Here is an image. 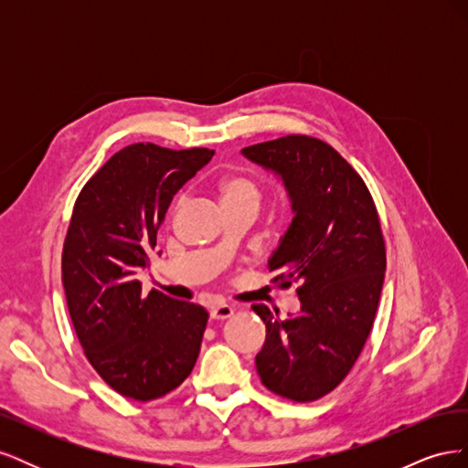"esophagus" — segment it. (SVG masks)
I'll use <instances>...</instances> for the list:
<instances>
[{"mask_svg":"<svg viewBox=\"0 0 468 468\" xmlns=\"http://www.w3.org/2000/svg\"><path fill=\"white\" fill-rule=\"evenodd\" d=\"M234 314V308L229 304H215L210 308V318L212 320H226Z\"/></svg>","mask_w":468,"mask_h":468,"instance_id":"34e87169","label":"esophagus"}]
</instances>
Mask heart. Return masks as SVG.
<instances>
[{
  "label": "heart",
  "mask_w": 468,
  "mask_h": 468,
  "mask_svg": "<svg viewBox=\"0 0 468 468\" xmlns=\"http://www.w3.org/2000/svg\"><path fill=\"white\" fill-rule=\"evenodd\" d=\"M222 207L226 205H256L260 207L261 191L251 179L244 176H229L218 183Z\"/></svg>",
  "instance_id": "1"
}]
</instances>
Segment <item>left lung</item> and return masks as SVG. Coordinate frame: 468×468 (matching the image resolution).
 Segmentation results:
<instances>
[{
	"label": "left lung",
	"instance_id": "obj_1",
	"mask_svg": "<svg viewBox=\"0 0 468 468\" xmlns=\"http://www.w3.org/2000/svg\"><path fill=\"white\" fill-rule=\"evenodd\" d=\"M242 154L289 191L294 217L269 271L281 289L296 282L301 299L285 320L251 306L267 332L258 375L282 399L313 402L347 377L373 330L387 269L378 212L361 176L320 138L287 134Z\"/></svg>",
	"mask_w": 468,
	"mask_h": 468
}]
</instances>
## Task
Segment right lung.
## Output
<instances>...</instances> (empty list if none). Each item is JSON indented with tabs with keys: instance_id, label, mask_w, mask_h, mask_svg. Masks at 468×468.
<instances>
[{
	"instance_id": "1",
	"label": "right lung",
	"mask_w": 468,
	"mask_h": 468,
	"mask_svg": "<svg viewBox=\"0 0 468 468\" xmlns=\"http://www.w3.org/2000/svg\"><path fill=\"white\" fill-rule=\"evenodd\" d=\"M215 150L131 144L97 169L80 191L62 251V282L88 361L126 399H162L186 380L208 313L152 289L138 273L174 195Z\"/></svg>"
}]
</instances>
